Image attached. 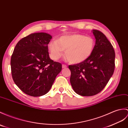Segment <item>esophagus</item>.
Here are the masks:
<instances>
[{"label":"esophagus","mask_w":128,"mask_h":128,"mask_svg":"<svg viewBox=\"0 0 128 128\" xmlns=\"http://www.w3.org/2000/svg\"><path fill=\"white\" fill-rule=\"evenodd\" d=\"M67 68L66 65H65V64L62 65V68H63V69H65V68Z\"/></svg>","instance_id":"1"}]
</instances>
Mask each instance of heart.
<instances>
[{"label": "heart", "instance_id": "heart-1", "mask_svg": "<svg viewBox=\"0 0 128 128\" xmlns=\"http://www.w3.org/2000/svg\"><path fill=\"white\" fill-rule=\"evenodd\" d=\"M95 42L90 36L80 34L62 35L57 40H53L48 44L50 56L54 60H58L65 55L69 62L78 64L85 61L90 57L94 48Z\"/></svg>", "mask_w": 128, "mask_h": 128}]
</instances>
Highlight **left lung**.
<instances>
[{"label": "left lung", "instance_id": "1", "mask_svg": "<svg viewBox=\"0 0 128 128\" xmlns=\"http://www.w3.org/2000/svg\"><path fill=\"white\" fill-rule=\"evenodd\" d=\"M96 44L90 56L84 62L69 66L70 83L80 96L96 95L105 88L114 74L115 52L111 42L102 32L93 30Z\"/></svg>", "mask_w": 128, "mask_h": 128}]
</instances>
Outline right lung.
I'll use <instances>...</instances> for the list:
<instances>
[{"label": "right lung", "mask_w": 128, "mask_h": 128, "mask_svg": "<svg viewBox=\"0 0 128 128\" xmlns=\"http://www.w3.org/2000/svg\"><path fill=\"white\" fill-rule=\"evenodd\" d=\"M52 38L46 32L31 34L18 42L11 56L14 81L30 96L46 94L62 70V64L49 57L48 44Z\"/></svg>", "instance_id": "right-lung-1"}]
</instances>
